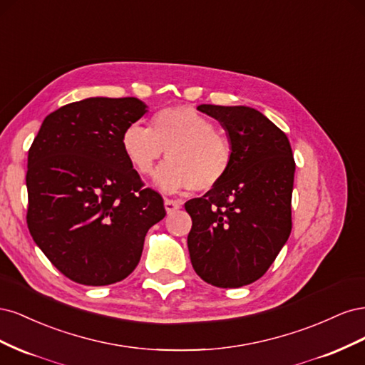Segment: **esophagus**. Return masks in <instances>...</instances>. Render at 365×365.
Masks as SVG:
<instances>
[{
	"mask_svg": "<svg viewBox=\"0 0 365 365\" xmlns=\"http://www.w3.org/2000/svg\"><path fill=\"white\" fill-rule=\"evenodd\" d=\"M164 208H165V212H168V213H173V212H176V210L181 208V202L173 201V200H165L164 201Z\"/></svg>",
	"mask_w": 365,
	"mask_h": 365,
	"instance_id": "1",
	"label": "esophagus"
}]
</instances>
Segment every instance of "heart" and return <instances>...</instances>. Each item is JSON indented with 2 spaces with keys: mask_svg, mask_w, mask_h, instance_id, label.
<instances>
[{
  "mask_svg": "<svg viewBox=\"0 0 365 365\" xmlns=\"http://www.w3.org/2000/svg\"><path fill=\"white\" fill-rule=\"evenodd\" d=\"M121 148L140 175H150L168 150L169 161L157 173L165 192L212 190L233 163V145L225 132L193 108H165L152 117L150 128L129 125L121 134Z\"/></svg>",
  "mask_w": 365,
  "mask_h": 365,
  "instance_id": "heart-1",
  "label": "heart"
}]
</instances>
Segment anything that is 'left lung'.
Returning a JSON list of instances; mask_svg holds the SVG:
<instances>
[{"mask_svg": "<svg viewBox=\"0 0 365 365\" xmlns=\"http://www.w3.org/2000/svg\"><path fill=\"white\" fill-rule=\"evenodd\" d=\"M233 145L225 178L185 202L192 217L187 237L193 269L217 288H240L268 271L292 228L295 161L289 140L250 106L200 105Z\"/></svg>", "mask_w": 365, "mask_h": 365, "instance_id": "obj_1", "label": "left lung"}]
</instances>
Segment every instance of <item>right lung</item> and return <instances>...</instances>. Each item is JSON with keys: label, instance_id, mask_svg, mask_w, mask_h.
Returning a JSON list of instances; mask_svg holds the SVG:
<instances>
[{"label": "right lung", "instance_id": "add662e5", "mask_svg": "<svg viewBox=\"0 0 365 365\" xmlns=\"http://www.w3.org/2000/svg\"><path fill=\"white\" fill-rule=\"evenodd\" d=\"M135 97H90L42 121L29 150L27 225L65 277L86 286L126 279L149 228L165 216L121 148V134L148 113Z\"/></svg>", "mask_w": 365, "mask_h": 365}]
</instances>
